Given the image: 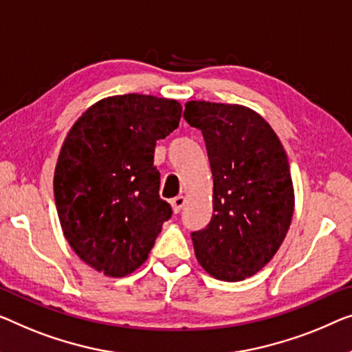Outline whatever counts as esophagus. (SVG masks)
I'll return each instance as SVG.
<instances>
[{
    "label": "esophagus",
    "mask_w": 352,
    "mask_h": 352,
    "mask_svg": "<svg viewBox=\"0 0 352 352\" xmlns=\"http://www.w3.org/2000/svg\"><path fill=\"white\" fill-rule=\"evenodd\" d=\"M185 202H186L185 196H177V197L172 199V201H170L172 212H174V213H178V212H180V210L183 208V206H185Z\"/></svg>",
    "instance_id": "1"
}]
</instances>
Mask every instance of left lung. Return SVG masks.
Segmentation results:
<instances>
[{"mask_svg":"<svg viewBox=\"0 0 352 352\" xmlns=\"http://www.w3.org/2000/svg\"><path fill=\"white\" fill-rule=\"evenodd\" d=\"M183 117L201 129L213 175V217L191 234L197 262L221 281H242L269 264L294 213L286 151L258 112L190 101Z\"/></svg>","mask_w":352,"mask_h":352,"instance_id":"left-lung-1","label":"left lung"}]
</instances>
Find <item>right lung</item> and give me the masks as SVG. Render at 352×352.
Returning <instances> with one entry per match:
<instances>
[{"mask_svg":"<svg viewBox=\"0 0 352 352\" xmlns=\"http://www.w3.org/2000/svg\"><path fill=\"white\" fill-rule=\"evenodd\" d=\"M180 118L175 99L117 94L88 107L63 142L54 175L63 234L78 258L106 276L139 269L170 218L153 156L156 140Z\"/></svg>","mask_w":352,"mask_h":352,"instance_id":"1","label":"right lung"}]
</instances>
